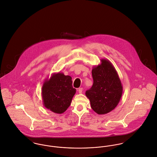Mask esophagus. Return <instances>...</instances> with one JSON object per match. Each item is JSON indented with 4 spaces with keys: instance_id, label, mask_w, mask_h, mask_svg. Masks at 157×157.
<instances>
[{
    "instance_id": "obj_1",
    "label": "esophagus",
    "mask_w": 157,
    "mask_h": 157,
    "mask_svg": "<svg viewBox=\"0 0 157 157\" xmlns=\"http://www.w3.org/2000/svg\"><path fill=\"white\" fill-rule=\"evenodd\" d=\"M78 92H79L80 94H81V93L82 92V91H83V88H78Z\"/></svg>"
}]
</instances>
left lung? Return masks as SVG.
Here are the masks:
<instances>
[{"mask_svg":"<svg viewBox=\"0 0 157 157\" xmlns=\"http://www.w3.org/2000/svg\"><path fill=\"white\" fill-rule=\"evenodd\" d=\"M101 64L94 67L92 75L93 85L86 91L91 108L99 115L108 113L119 103L123 94V86L112 63L105 59Z\"/></svg>","mask_w":157,"mask_h":157,"instance_id":"obj_1","label":"left lung"}]
</instances>
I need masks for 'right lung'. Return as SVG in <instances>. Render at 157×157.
Segmentation results:
<instances>
[{
    "instance_id": "1",
    "label": "right lung",
    "mask_w": 157,
    "mask_h": 157,
    "mask_svg": "<svg viewBox=\"0 0 157 157\" xmlns=\"http://www.w3.org/2000/svg\"><path fill=\"white\" fill-rule=\"evenodd\" d=\"M72 84L71 77L60 72L53 73L49 79H46L42 88L45 108L56 113L66 111L76 92Z\"/></svg>"
}]
</instances>
